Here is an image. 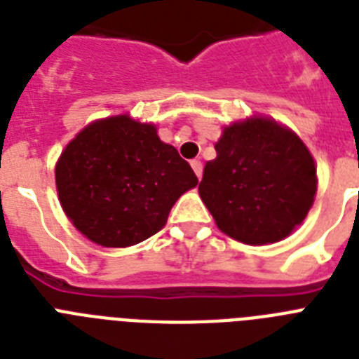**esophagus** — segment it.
<instances>
[{"instance_id":"obj_1","label":"esophagus","mask_w":359,"mask_h":359,"mask_svg":"<svg viewBox=\"0 0 359 359\" xmlns=\"http://www.w3.org/2000/svg\"><path fill=\"white\" fill-rule=\"evenodd\" d=\"M191 168H194L197 179H201L203 177V162L201 160H191Z\"/></svg>"}]
</instances>
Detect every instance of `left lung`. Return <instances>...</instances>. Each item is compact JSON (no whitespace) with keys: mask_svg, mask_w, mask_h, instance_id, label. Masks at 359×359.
Instances as JSON below:
<instances>
[{"mask_svg":"<svg viewBox=\"0 0 359 359\" xmlns=\"http://www.w3.org/2000/svg\"><path fill=\"white\" fill-rule=\"evenodd\" d=\"M205 165L199 194L225 234L275 243L304 221L317 191L316 164L301 138L273 119L226 127Z\"/></svg>","mask_w":359,"mask_h":359,"instance_id":"8db88e82","label":"left lung"}]
</instances>
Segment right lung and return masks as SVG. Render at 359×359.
<instances>
[{
    "instance_id": "add662e5",
    "label": "right lung",
    "mask_w": 359,
    "mask_h": 359,
    "mask_svg": "<svg viewBox=\"0 0 359 359\" xmlns=\"http://www.w3.org/2000/svg\"><path fill=\"white\" fill-rule=\"evenodd\" d=\"M60 205L75 229L103 247L156 234L180 195L197 186L191 165L156 129L129 116L88 125L55 170Z\"/></svg>"
}]
</instances>
